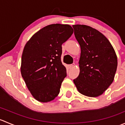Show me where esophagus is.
Segmentation results:
<instances>
[{
	"mask_svg": "<svg viewBox=\"0 0 125 125\" xmlns=\"http://www.w3.org/2000/svg\"><path fill=\"white\" fill-rule=\"evenodd\" d=\"M74 65H75V64H74V63L70 64V65H68V68H73V66H74Z\"/></svg>",
	"mask_w": 125,
	"mask_h": 125,
	"instance_id": "1",
	"label": "esophagus"
}]
</instances>
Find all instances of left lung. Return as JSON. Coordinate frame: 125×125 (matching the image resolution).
I'll list each match as a JSON object with an SVG mask.
<instances>
[{
  "label": "left lung",
  "instance_id": "1",
  "mask_svg": "<svg viewBox=\"0 0 125 125\" xmlns=\"http://www.w3.org/2000/svg\"><path fill=\"white\" fill-rule=\"evenodd\" d=\"M73 27L81 48L80 73L73 81L83 95L99 96L114 80L117 67L116 54L109 40L97 30L85 25Z\"/></svg>",
  "mask_w": 125,
  "mask_h": 125
}]
</instances>
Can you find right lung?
<instances>
[{
  "instance_id": "add662e5",
  "label": "right lung",
  "mask_w": 125,
  "mask_h": 125,
  "mask_svg": "<svg viewBox=\"0 0 125 125\" xmlns=\"http://www.w3.org/2000/svg\"><path fill=\"white\" fill-rule=\"evenodd\" d=\"M69 25L52 24L35 33L24 47L21 74L36 100L48 102L60 92L66 70L61 62L62 45L73 33Z\"/></svg>"
}]
</instances>
